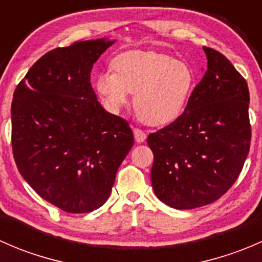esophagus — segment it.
<instances>
[{
	"label": "esophagus",
	"mask_w": 262,
	"mask_h": 262,
	"mask_svg": "<svg viewBox=\"0 0 262 262\" xmlns=\"http://www.w3.org/2000/svg\"><path fill=\"white\" fill-rule=\"evenodd\" d=\"M133 133H134V138H136V141L138 142V143H142V142L146 141L147 134L144 133V132L142 130V129L134 128V129H133Z\"/></svg>",
	"instance_id": "1"
}]
</instances>
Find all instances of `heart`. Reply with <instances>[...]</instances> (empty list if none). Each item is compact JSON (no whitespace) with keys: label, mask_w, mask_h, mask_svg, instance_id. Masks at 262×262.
<instances>
[{"label":"heart","mask_w":262,"mask_h":262,"mask_svg":"<svg viewBox=\"0 0 262 262\" xmlns=\"http://www.w3.org/2000/svg\"><path fill=\"white\" fill-rule=\"evenodd\" d=\"M114 70L96 78V90L112 112H119L136 94L134 106L148 125L170 124L182 114L194 89V72L184 62L153 52H128Z\"/></svg>","instance_id":"heart-1"}]
</instances>
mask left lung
Returning a JSON list of instances; mask_svg holds the SVG:
<instances>
[{
  "label": "left lung",
  "instance_id": "8db88e82",
  "mask_svg": "<svg viewBox=\"0 0 262 262\" xmlns=\"http://www.w3.org/2000/svg\"><path fill=\"white\" fill-rule=\"evenodd\" d=\"M207 71L184 113L150 133V181L162 203L192 209L223 196L241 173L250 150L247 82L222 53L203 47Z\"/></svg>",
  "mask_w": 262,
  "mask_h": 262
}]
</instances>
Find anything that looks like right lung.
<instances>
[{
	"mask_svg": "<svg viewBox=\"0 0 262 262\" xmlns=\"http://www.w3.org/2000/svg\"><path fill=\"white\" fill-rule=\"evenodd\" d=\"M114 41H76L39 58L11 104L18 172L43 199L67 213H90L109 198L133 147L129 123L97 101L90 72Z\"/></svg>",
	"mask_w": 262,
	"mask_h": 262,
	"instance_id": "right-lung-1",
	"label": "right lung"
}]
</instances>
